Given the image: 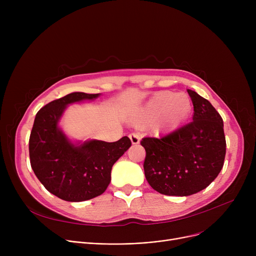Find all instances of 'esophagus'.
Instances as JSON below:
<instances>
[{"label":"esophagus","instance_id":"obj_1","mask_svg":"<svg viewBox=\"0 0 256 256\" xmlns=\"http://www.w3.org/2000/svg\"><path fill=\"white\" fill-rule=\"evenodd\" d=\"M130 139L132 144H139L140 142V137L137 132H130Z\"/></svg>","mask_w":256,"mask_h":256}]
</instances>
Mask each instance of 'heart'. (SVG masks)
Here are the masks:
<instances>
[{
  "label": "heart",
  "mask_w": 256,
  "mask_h": 256,
  "mask_svg": "<svg viewBox=\"0 0 256 256\" xmlns=\"http://www.w3.org/2000/svg\"><path fill=\"white\" fill-rule=\"evenodd\" d=\"M191 110V100L186 94H176L164 91L158 94L147 104L146 117L156 119L160 116L156 130H170L178 126Z\"/></svg>",
  "instance_id": "obj_1"
}]
</instances>
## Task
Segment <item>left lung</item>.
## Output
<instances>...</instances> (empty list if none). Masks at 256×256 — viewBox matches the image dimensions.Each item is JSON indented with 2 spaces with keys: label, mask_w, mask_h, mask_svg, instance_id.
<instances>
[{
  "label": "left lung",
  "mask_w": 256,
  "mask_h": 256,
  "mask_svg": "<svg viewBox=\"0 0 256 256\" xmlns=\"http://www.w3.org/2000/svg\"><path fill=\"white\" fill-rule=\"evenodd\" d=\"M194 106L191 122L154 138L145 137V178L154 190L168 196H189L206 189L224 165L223 119L212 104L188 89Z\"/></svg>",
  "instance_id": "1"
}]
</instances>
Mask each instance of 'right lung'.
Wrapping results in <instances>:
<instances>
[{
  "label": "right lung",
  "mask_w": 256,
  "mask_h": 256,
  "mask_svg": "<svg viewBox=\"0 0 256 256\" xmlns=\"http://www.w3.org/2000/svg\"><path fill=\"white\" fill-rule=\"evenodd\" d=\"M100 94L74 92L40 109L29 140L31 167L46 189L55 196L80 202L102 195L111 182L116 160L132 145L128 137L116 142L91 140L74 145L58 128L66 106Z\"/></svg>",
  "instance_id": "right-lung-1"
}]
</instances>
